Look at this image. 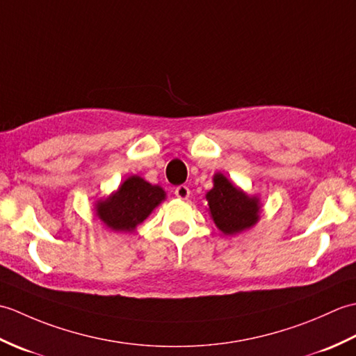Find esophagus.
<instances>
[{
  "label": "esophagus",
  "instance_id": "1",
  "mask_svg": "<svg viewBox=\"0 0 356 356\" xmlns=\"http://www.w3.org/2000/svg\"><path fill=\"white\" fill-rule=\"evenodd\" d=\"M174 194H176V197L180 199V200H186L188 197H190V188H188L186 185H179L176 190H174Z\"/></svg>",
  "mask_w": 356,
  "mask_h": 356
}]
</instances>
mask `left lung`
Masks as SVG:
<instances>
[{"label": "left lung", "instance_id": "1", "mask_svg": "<svg viewBox=\"0 0 356 356\" xmlns=\"http://www.w3.org/2000/svg\"><path fill=\"white\" fill-rule=\"evenodd\" d=\"M214 186L205 194L208 213L225 236H237L251 229L260 220L261 202L259 195H249L223 172L213 176Z\"/></svg>", "mask_w": 356, "mask_h": 356}]
</instances>
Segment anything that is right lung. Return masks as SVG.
Instances as JSON below:
<instances>
[{"mask_svg":"<svg viewBox=\"0 0 356 356\" xmlns=\"http://www.w3.org/2000/svg\"><path fill=\"white\" fill-rule=\"evenodd\" d=\"M165 199L166 193L162 186L133 174L108 197L95 202V213L110 231L134 232Z\"/></svg>","mask_w":356,"mask_h":356,"instance_id":"obj_1","label":"right lung"}]
</instances>
